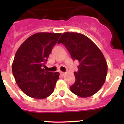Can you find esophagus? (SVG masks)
<instances>
[{
    "mask_svg": "<svg viewBox=\"0 0 124 124\" xmlns=\"http://www.w3.org/2000/svg\"><path fill=\"white\" fill-rule=\"evenodd\" d=\"M60 74H61V75H63H63H64V74H65V73L63 72V71H61V72H60Z\"/></svg>",
    "mask_w": 124,
    "mask_h": 124,
    "instance_id": "obj_1",
    "label": "esophagus"
}]
</instances>
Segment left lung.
<instances>
[{
	"label": "left lung",
	"instance_id": "left-lung-1",
	"mask_svg": "<svg viewBox=\"0 0 124 124\" xmlns=\"http://www.w3.org/2000/svg\"><path fill=\"white\" fill-rule=\"evenodd\" d=\"M66 46L73 60H78V70L74 72L75 83L70 90L78 97L93 95L103 86L107 64L103 53L90 39L82 34L66 32L58 42Z\"/></svg>",
	"mask_w": 124,
	"mask_h": 124
}]
</instances>
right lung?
<instances>
[{
	"mask_svg": "<svg viewBox=\"0 0 124 124\" xmlns=\"http://www.w3.org/2000/svg\"><path fill=\"white\" fill-rule=\"evenodd\" d=\"M61 34L38 32L27 38L17 51L12 73L18 86L27 96L43 99L54 92L60 73L46 71L43 67Z\"/></svg>",
	"mask_w": 124,
	"mask_h": 124,
	"instance_id": "1",
	"label": "right lung"
}]
</instances>
